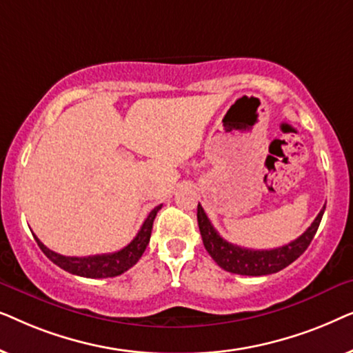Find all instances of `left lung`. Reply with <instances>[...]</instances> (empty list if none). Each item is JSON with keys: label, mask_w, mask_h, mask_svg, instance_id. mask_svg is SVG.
Wrapping results in <instances>:
<instances>
[{"label": "left lung", "mask_w": 353, "mask_h": 353, "mask_svg": "<svg viewBox=\"0 0 353 353\" xmlns=\"http://www.w3.org/2000/svg\"><path fill=\"white\" fill-rule=\"evenodd\" d=\"M325 209L326 205L320 210V214L316 215V219L308 226L305 233L286 245L270 250L244 249L225 241L212 226L201 204L197 205V223H199L204 248L219 267L230 273L245 274V276H262V274H272L286 268L288 265H291L294 260H297L305 252L316 233L318 226H320Z\"/></svg>", "instance_id": "obj_1"}]
</instances>
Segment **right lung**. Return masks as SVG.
Listing matches in <instances>:
<instances>
[{
  "mask_svg": "<svg viewBox=\"0 0 353 353\" xmlns=\"http://www.w3.org/2000/svg\"><path fill=\"white\" fill-rule=\"evenodd\" d=\"M161 207L162 205L154 207L132 243L112 254L90 255V257H65V255L56 254L52 252L51 249H48L35 234H33V238H35L37 244L40 245L43 254H45L52 263H56L57 267L65 270V272L83 278H114L122 274L123 272H127L128 268H132L133 265L141 259L143 252L146 250L149 244V239H151L154 219H156Z\"/></svg>",
  "mask_w": 353,
  "mask_h": 353,
  "instance_id": "obj_1",
  "label": "right lung"
}]
</instances>
